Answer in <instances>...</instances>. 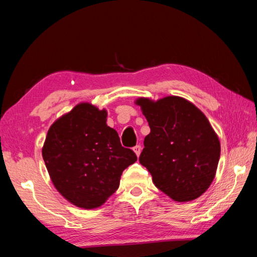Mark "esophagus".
Masks as SVG:
<instances>
[{"label": "esophagus", "mask_w": 257, "mask_h": 257, "mask_svg": "<svg viewBox=\"0 0 257 257\" xmlns=\"http://www.w3.org/2000/svg\"><path fill=\"white\" fill-rule=\"evenodd\" d=\"M133 150H134V152H135V154H136V155H137V158H138V156L141 155V152H142V146H141V145H136V146L134 147Z\"/></svg>", "instance_id": "esophagus-1"}]
</instances>
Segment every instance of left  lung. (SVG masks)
Segmentation results:
<instances>
[{
  "instance_id": "8db88e82",
  "label": "left lung",
  "mask_w": 257,
  "mask_h": 257,
  "mask_svg": "<svg viewBox=\"0 0 257 257\" xmlns=\"http://www.w3.org/2000/svg\"><path fill=\"white\" fill-rule=\"evenodd\" d=\"M151 133L139 162L154 185L176 202H189L207 190L220 159V141L205 114L188 99L139 97Z\"/></svg>"
}]
</instances>
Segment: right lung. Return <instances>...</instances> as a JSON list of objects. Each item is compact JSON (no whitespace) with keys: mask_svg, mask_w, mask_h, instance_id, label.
Segmentation results:
<instances>
[{"mask_svg":"<svg viewBox=\"0 0 257 257\" xmlns=\"http://www.w3.org/2000/svg\"><path fill=\"white\" fill-rule=\"evenodd\" d=\"M107 111L82 102L47 132L42 155L56 190L85 210L103 205L119 188L125 168L137 161L106 124Z\"/></svg>","mask_w":257,"mask_h":257,"instance_id":"obj_1","label":"right lung"}]
</instances>
